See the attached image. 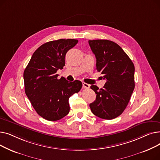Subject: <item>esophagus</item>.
<instances>
[{
    "label": "esophagus",
    "mask_w": 160,
    "mask_h": 160,
    "mask_svg": "<svg viewBox=\"0 0 160 160\" xmlns=\"http://www.w3.org/2000/svg\"><path fill=\"white\" fill-rule=\"evenodd\" d=\"M82 85H83V88H86V89H88L90 87V85L88 84V83H86L85 82H82Z\"/></svg>",
    "instance_id": "34e87169"
}]
</instances>
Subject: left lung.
I'll list each match as a JSON object with an SVG mask.
<instances>
[{"label": "left lung", "instance_id": "1", "mask_svg": "<svg viewBox=\"0 0 160 160\" xmlns=\"http://www.w3.org/2000/svg\"><path fill=\"white\" fill-rule=\"evenodd\" d=\"M89 45L97 59L96 69L106 82L103 88L91 86L96 100L89 104L95 115L110 120L119 116L127 108L135 88V67L122 48L106 39L89 40Z\"/></svg>", "mask_w": 160, "mask_h": 160}]
</instances>
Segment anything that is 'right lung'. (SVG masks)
I'll return each instance as SVG.
<instances>
[{
	"label": "right lung",
	"instance_id": "obj_1",
	"mask_svg": "<svg viewBox=\"0 0 160 160\" xmlns=\"http://www.w3.org/2000/svg\"><path fill=\"white\" fill-rule=\"evenodd\" d=\"M78 41L60 39L44 43L33 52L24 69L25 93L38 114L46 120L56 121L68 114L69 97L82 87L80 81L58 79L56 74L63 69L66 53Z\"/></svg>",
	"mask_w": 160,
	"mask_h": 160
}]
</instances>
